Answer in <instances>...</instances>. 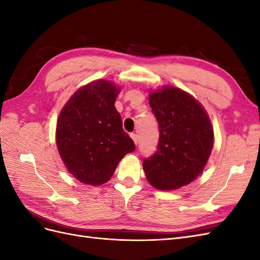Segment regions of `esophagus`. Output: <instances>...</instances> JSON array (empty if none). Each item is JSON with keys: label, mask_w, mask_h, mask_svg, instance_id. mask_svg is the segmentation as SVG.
<instances>
[{"label": "esophagus", "mask_w": 260, "mask_h": 260, "mask_svg": "<svg viewBox=\"0 0 260 260\" xmlns=\"http://www.w3.org/2000/svg\"><path fill=\"white\" fill-rule=\"evenodd\" d=\"M130 137L132 138V140H133V142H135L136 144H138V142H139V141H138V135H136V133H131V135H130Z\"/></svg>", "instance_id": "esophagus-1"}]
</instances>
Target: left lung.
<instances>
[{
	"label": "left lung",
	"instance_id": "8db88e82",
	"mask_svg": "<svg viewBox=\"0 0 260 260\" xmlns=\"http://www.w3.org/2000/svg\"><path fill=\"white\" fill-rule=\"evenodd\" d=\"M158 123L155 153L143 159L148 182L159 190H176L200 176L214 146V130L205 109L190 94L167 86L149 94Z\"/></svg>",
	"mask_w": 260,
	"mask_h": 260
}]
</instances>
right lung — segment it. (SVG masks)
Returning a JSON list of instances; mask_svg holds the SVG:
<instances>
[{
  "instance_id": "add662e5",
  "label": "right lung",
  "mask_w": 260,
  "mask_h": 260,
  "mask_svg": "<svg viewBox=\"0 0 260 260\" xmlns=\"http://www.w3.org/2000/svg\"><path fill=\"white\" fill-rule=\"evenodd\" d=\"M119 92L112 82L94 81L78 90L59 114L58 152L68 171L80 182H107L123 156L136 149L115 108Z\"/></svg>"
}]
</instances>
